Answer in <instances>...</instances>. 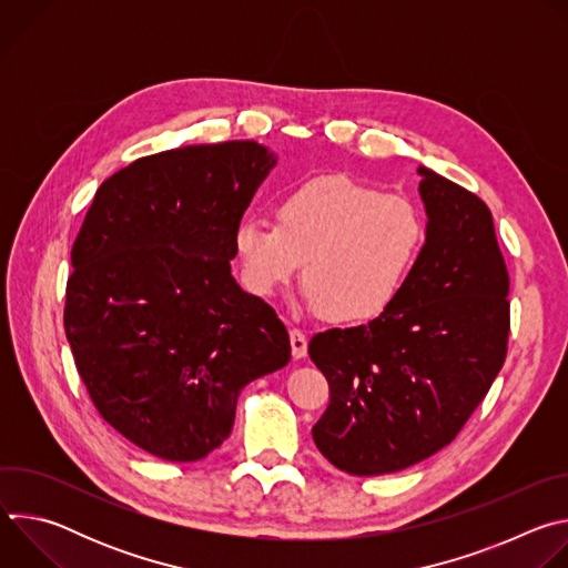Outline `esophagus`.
I'll use <instances>...</instances> for the list:
<instances>
[{
  "label": "esophagus",
  "mask_w": 568,
  "mask_h": 568,
  "mask_svg": "<svg viewBox=\"0 0 568 568\" xmlns=\"http://www.w3.org/2000/svg\"><path fill=\"white\" fill-rule=\"evenodd\" d=\"M290 344H292V355L294 359H303L307 355V337L301 331H290Z\"/></svg>",
  "instance_id": "1"
}]
</instances>
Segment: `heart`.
Instances as JSON below:
<instances>
[{
	"label": "heart",
	"instance_id": "b5f03b06",
	"mask_svg": "<svg viewBox=\"0 0 568 568\" xmlns=\"http://www.w3.org/2000/svg\"><path fill=\"white\" fill-rule=\"evenodd\" d=\"M425 235L412 202L331 173L290 189L274 206V224L242 220L233 247L252 294L272 296L303 267L312 307L335 323H366L397 301Z\"/></svg>",
	"mask_w": 568,
	"mask_h": 568
}]
</instances>
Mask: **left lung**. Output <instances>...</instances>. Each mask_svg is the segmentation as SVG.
<instances>
[{"label": "left lung", "instance_id": "obj_1", "mask_svg": "<svg viewBox=\"0 0 568 568\" xmlns=\"http://www.w3.org/2000/svg\"><path fill=\"white\" fill-rule=\"evenodd\" d=\"M418 175L427 235L402 294L364 326L307 346L331 384L312 438L355 476L407 469L449 445L506 359L508 272L493 213L432 169Z\"/></svg>", "mask_w": 568, "mask_h": 568}]
</instances>
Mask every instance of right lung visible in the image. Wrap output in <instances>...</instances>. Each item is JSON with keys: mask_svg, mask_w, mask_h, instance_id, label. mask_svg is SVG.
<instances>
[{"mask_svg": "<svg viewBox=\"0 0 568 568\" xmlns=\"http://www.w3.org/2000/svg\"><path fill=\"white\" fill-rule=\"evenodd\" d=\"M278 154L200 143L101 184L71 250L64 333L99 414L148 454L220 447L240 390L290 362L276 312L233 274V233Z\"/></svg>", "mask_w": 568, "mask_h": 568, "instance_id": "add662e5", "label": "right lung"}]
</instances>
